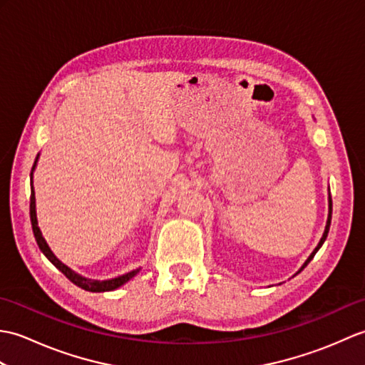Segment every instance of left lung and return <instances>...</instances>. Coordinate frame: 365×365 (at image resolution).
<instances>
[{
	"label": "left lung",
	"instance_id": "8db88e82",
	"mask_svg": "<svg viewBox=\"0 0 365 365\" xmlns=\"http://www.w3.org/2000/svg\"><path fill=\"white\" fill-rule=\"evenodd\" d=\"M331 215H332V199H331V196H329V215H328V222H327V229H324V234H323V237H322V240H320V243H319V246H317V247H315V250H314V252H312L311 255H309V259L306 260V263H304V265H302V268H301L299 271H302V269H304V268L307 267V263H309V262H311V260L314 259V255L317 254V251H319V250H320V247H322V245L324 243V240H327V237H328V232H329V226H331ZM299 271H298V273H299Z\"/></svg>",
	"mask_w": 365,
	"mask_h": 365
}]
</instances>
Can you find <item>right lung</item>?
<instances>
[{"mask_svg":"<svg viewBox=\"0 0 365 365\" xmlns=\"http://www.w3.org/2000/svg\"><path fill=\"white\" fill-rule=\"evenodd\" d=\"M37 163V158L34 161V166ZM34 166H33V170H34ZM29 216H31V226H33V232H34V237H36V242L38 245V250H41L45 257L48 259L54 267H56L61 273H63L68 281L73 282L75 285L81 287V289L88 290V292H110V290H114L118 289V287L123 285L125 282H128L131 277H135L139 269H133L130 271V273L127 274H122L119 277H114V279H108V281H92V279H86L83 277L80 274H76L75 271H72L68 267H66L63 262L56 259V255H54L51 252V250L48 247V245H46V242L43 240L42 234H41V229L37 227V216H36V197H34V188H33V182H31V199H29Z\"/></svg>","mask_w":365,"mask_h":365,"instance_id":"obj_1","label":"right lung"}]
</instances>
